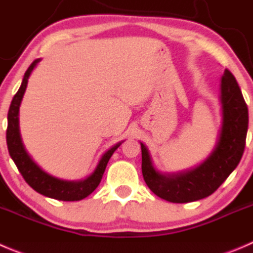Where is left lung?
Masks as SVG:
<instances>
[{
  "label": "left lung",
  "mask_w": 253,
  "mask_h": 253,
  "mask_svg": "<svg viewBox=\"0 0 253 253\" xmlns=\"http://www.w3.org/2000/svg\"><path fill=\"white\" fill-rule=\"evenodd\" d=\"M222 127L215 149L199 167L176 174H161L141 143L142 174L157 197L170 203H190L209 197L224 183L242 158L249 128V110L230 70L221 78Z\"/></svg>",
  "instance_id": "left-lung-1"
}]
</instances>
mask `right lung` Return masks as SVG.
Masks as SVG:
<instances>
[{"label":"right lung","mask_w":253,"mask_h":253,"mask_svg":"<svg viewBox=\"0 0 253 253\" xmlns=\"http://www.w3.org/2000/svg\"><path fill=\"white\" fill-rule=\"evenodd\" d=\"M41 59H37L29 65L27 69L26 74H24L23 82H22L21 87L18 89L17 94L14 95L13 100L11 102V106L8 110V125H7V132H6V141L7 147H8V152L11 158L13 159L14 164L18 168L19 173L24 178V180L28 183L31 188H33L36 192L39 194L44 195V197L53 198L56 200H63V202H78L87 195L91 194L97 185L101 181L104 171L106 169L107 163H109L110 158L120 147L121 143H117L116 146L112 147L111 149L106 152L100 159L99 164H97L96 169L94 173L86 179L80 181H69V180H61V179L54 178V176L49 175L45 171L42 170L29 157L27 151L24 149L23 143H22L21 133H19V121H18V112H19V105H21L22 97H23L24 91H26L27 83H28V78L31 75L32 70L34 69L37 64L39 63Z\"/></svg>","instance_id":"1"}]
</instances>
